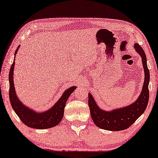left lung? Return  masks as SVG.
<instances>
[{
    "mask_svg": "<svg viewBox=\"0 0 158 158\" xmlns=\"http://www.w3.org/2000/svg\"><path fill=\"white\" fill-rule=\"evenodd\" d=\"M134 47L135 51L141 57L145 75L141 94L136 101L129 106L107 111L100 108L94 97L89 93V106L91 118L94 124L102 129L121 131L129 128L143 113L147 107L149 100L148 84L150 82L147 58L143 49L139 44H134Z\"/></svg>",
    "mask_w": 158,
    "mask_h": 158,
    "instance_id": "left-lung-1",
    "label": "left lung"
}]
</instances>
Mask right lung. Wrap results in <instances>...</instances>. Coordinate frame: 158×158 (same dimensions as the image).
Listing matches in <instances>:
<instances>
[{
  "label": "right lung",
  "mask_w": 158,
  "mask_h": 158,
  "mask_svg": "<svg viewBox=\"0 0 158 158\" xmlns=\"http://www.w3.org/2000/svg\"><path fill=\"white\" fill-rule=\"evenodd\" d=\"M19 46H20L17 47L15 52L14 61L12 62L9 73V96L12 109L19 117L21 121L30 128L45 129L56 127L61 122L64 115L66 102L70 95L77 89V86H73L65 90L58 101L53 105V106L46 111L38 112L25 106L17 96L13 80L14 68L15 64V56Z\"/></svg>",
  "instance_id": "add662e5"
}]
</instances>
